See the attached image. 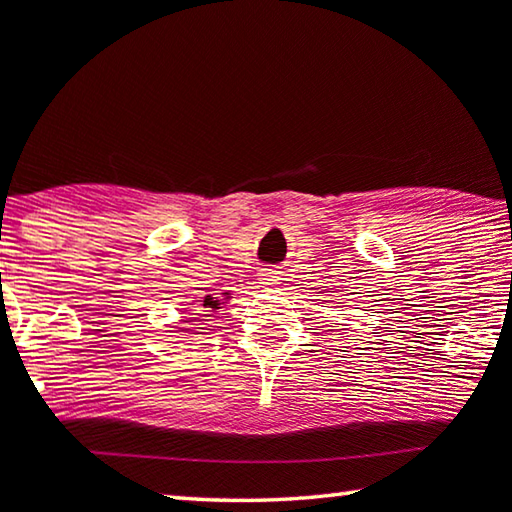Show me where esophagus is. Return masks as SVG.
Returning a JSON list of instances; mask_svg holds the SVG:
<instances>
[{"label": "esophagus", "mask_w": 512, "mask_h": 512, "mask_svg": "<svg viewBox=\"0 0 512 512\" xmlns=\"http://www.w3.org/2000/svg\"><path fill=\"white\" fill-rule=\"evenodd\" d=\"M259 280H262L264 284L271 286V284H275V282H277V275H275V273H262V277H259Z\"/></svg>", "instance_id": "1"}]
</instances>
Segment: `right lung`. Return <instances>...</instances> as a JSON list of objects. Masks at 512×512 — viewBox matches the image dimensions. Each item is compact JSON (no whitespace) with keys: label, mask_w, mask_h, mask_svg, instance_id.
<instances>
[{"label":"right lung","mask_w":512,"mask_h":512,"mask_svg":"<svg viewBox=\"0 0 512 512\" xmlns=\"http://www.w3.org/2000/svg\"><path fill=\"white\" fill-rule=\"evenodd\" d=\"M228 297H230V293H224V300H228ZM221 304H224V302L217 300V297H212V295H206V297H203V302H201L203 309H210V311L221 309Z\"/></svg>","instance_id":"add662e5"}]
</instances>
